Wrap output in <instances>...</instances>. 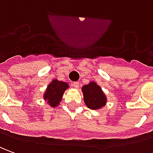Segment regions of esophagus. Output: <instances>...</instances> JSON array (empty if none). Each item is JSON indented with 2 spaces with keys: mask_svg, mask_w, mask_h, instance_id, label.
<instances>
[{
  "mask_svg": "<svg viewBox=\"0 0 153 153\" xmlns=\"http://www.w3.org/2000/svg\"><path fill=\"white\" fill-rule=\"evenodd\" d=\"M72 85L75 88H79V87H80V83L78 82H75L72 83Z\"/></svg>",
  "mask_w": 153,
  "mask_h": 153,
  "instance_id": "1",
  "label": "esophagus"
}]
</instances>
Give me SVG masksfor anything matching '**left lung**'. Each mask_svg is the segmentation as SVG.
I'll list each match as a JSON object with an SVG mask.
<instances>
[{
	"label": "left lung",
	"instance_id": "1",
	"mask_svg": "<svg viewBox=\"0 0 153 153\" xmlns=\"http://www.w3.org/2000/svg\"><path fill=\"white\" fill-rule=\"evenodd\" d=\"M82 91L84 102L91 110L101 109L107 104V96L96 82H90L87 85H84Z\"/></svg>",
	"mask_w": 153,
	"mask_h": 153
}]
</instances>
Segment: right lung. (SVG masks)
I'll return each mask as SVG.
<instances>
[{"instance_id":"obj_1","label":"right lung","mask_w":153,"mask_h":153,"mask_svg":"<svg viewBox=\"0 0 153 153\" xmlns=\"http://www.w3.org/2000/svg\"><path fill=\"white\" fill-rule=\"evenodd\" d=\"M69 88V85L65 82L53 79L47 86L46 91L43 94V99L51 107H56L59 106L65 91Z\"/></svg>"}]
</instances>
